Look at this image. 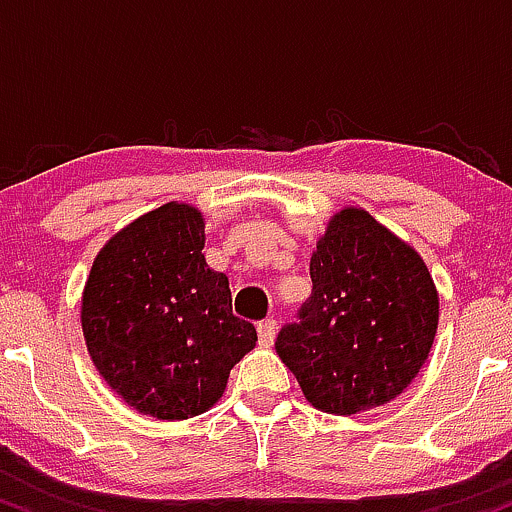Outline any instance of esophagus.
<instances>
[{
    "mask_svg": "<svg viewBox=\"0 0 512 512\" xmlns=\"http://www.w3.org/2000/svg\"><path fill=\"white\" fill-rule=\"evenodd\" d=\"M258 343H261V346H273V341H275V333H278V324H275V319H263V321H258Z\"/></svg>",
    "mask_w": 512,
    "mask_h": 512,
    "instance_id": "34e87169",
    "label": "esophagus"
}]
</instances>
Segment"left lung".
Masks as SVG:
<instances>
[{
	"label": "left lung",
	"instance_id": "obj_1",
	"mask_svg": "<svg viewBox=\"0 0 512 512\" xmlns=\"http://www.w3.org/2000/svg\"><path fill=\"white\" fill-rule=\"evenodd\" d=\"M312 297L275 353L314 409L350 416L399 396L438 331V290L413 246L370 212L343 208L309 263Z\"/></svg>",
	"mask_w": 512,
	"mask_h": 512
}]
</instances>
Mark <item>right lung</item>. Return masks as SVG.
<instances>
[{"label": "right lung", "instance_id": "right-lung-1", "mask_svg": "<svg viewBox=\"0 0 512 512\" xmlns=\"http://www.w3.org/2000/svg\"><path fill=\"white\" fill-rule=\"evenodd\" d=\"M198 208L166 203L137 217L94 258L82 331L99 375L125 404L159 421L205 413L229 370L256 346L232 314L225 273L205 263Z\"/></svg>", "mask_w": 512, "mask_h": 512}]
</instances>
